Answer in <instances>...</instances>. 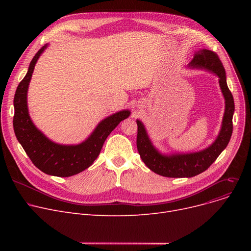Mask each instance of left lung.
Here are the masks:
<instances>
[{
  "instance_id": "left-lung-1",
  "label": "left lung",
  "mask_w": 251,
  "mask_h": 251,
  "mask_svg": "<svg viewBox=\"0 0 251 251\" xmlns=\"http://www.w3.org/2000/svg\"><path fill=\"white\" fill-rule=\"evenodd\" d=\"M191 68H203L219 77V83L225 98L222 128L215 142L207 149L192 153H177L165 155L157 151L149 138L143 124L137 120V151L143 163L152 172L164 177L182 178L199 175L212 165L221 152L226 149L233 131V114L235 110L234 99L227 85L225 68L215 51L206 49L200 50L190 62Z\"/></svg>"
}]
</instances>
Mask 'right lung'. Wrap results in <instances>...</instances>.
Listing matches in <instances>:
<instances>
[{"label": "right lung", "instance_id": "add662e5", "mask_svg": "<svg viewBox=\"0 0 251 251\" xmlns=\"http://www.w3.org/2000/svg\"><path fill=\"white\" fill-rule=\"evenodd\" d=\"M47 46L36 52L27 73L17 86L13 127L18 141L36 168L48 175L70 177L92 165L99 156L104 140L119 123L129 117L130 112L120 111L103 119L85 141L76 146H62L47 138L32 123L27 108V90L34 66Z\"/></svg>", "mask_w": 251, "mask_h": 251}]
</instances>
